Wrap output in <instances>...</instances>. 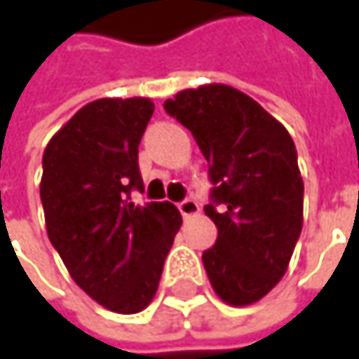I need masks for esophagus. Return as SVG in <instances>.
I'll list each match as a JSON object with an SVG mask.
<instances>
[{
	"mask_svg": "<svg viewBox=\"0 0 359 359\" xmlns=\"http://www.w3.org/2000/svg\"><path fill=\"white\" fill-rule=\"evenodd\" d=\"M179 212L182 214V218H191V216H195L199 212V203L195 199L187 197V199H182L179 203Z\"/></svg>",
	"mask_w": 359,
	"mask_h": 359,
	"instance_id": "obj_1",
	"label": "esophagus"
}]
</instances>
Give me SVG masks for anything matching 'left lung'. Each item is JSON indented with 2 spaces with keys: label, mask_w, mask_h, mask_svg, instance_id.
I'll list each match as a JSON object with an SVG mask.
<instances>
[{
  "label": "left lung",
  "mask_w": 359,
  "mask_h": 359,
  "mask_svg": "<svg viewBox=\"0 0 359 359\" xmlns=\"http://www.w3.org/2000/svg\"><path fill=\"white\" fill-rule=\"evenodd\" d=\"M164 109L191 130L212 187L203 212L218 229L201 259L231 306L262 299L287 272L304 224V180L287 128L229 85L184 89Z\"/></svg>",
  "instance_id": "8db88e82"
}]
</instances>
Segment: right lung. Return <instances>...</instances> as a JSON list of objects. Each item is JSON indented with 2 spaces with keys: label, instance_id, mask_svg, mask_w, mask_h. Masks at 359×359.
<instances>
[{
  "label": "right lung",
  "instance_id": "right-lung-1",
  "mask_svg": "<svg viewBox=\"0 0 359 359\" xmlns=\"http://www.w3.org/2000/svg\"><path fill=\"white\" fill-rule=\"evenodd\" d=\"M154 114L147 97L81 108L43 151L41 203L51 245L72 280L118 314L145 310L182 218L170 201L135 205L143 193L139 143Z\"/></svg>",
  "mask_w": 359,
  "mask_h": 359
}]
</instances>
